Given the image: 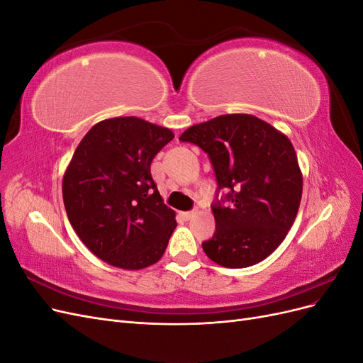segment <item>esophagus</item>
Masks as SVG:
<instances>
[{"label": "esophagus", "mask_w": 363, "mask_h": 363, "mask_svg": "<svg viewBox=\"0 0 363 363\" xmlns=\"http://www.w3.org/2000/svg\"><path fill=\"white\" fill-rule=\"evenodd\" d=\"M180 215L183 216V219H186V221H188V219H191V218H194V216H195V211H188V212H182Z\"/></svg>", "instance_id": "obj_1"}]
</instances>
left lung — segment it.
I'll list each match as a JSON object with an SVG mask.
<instances>
[{
    "label": "left lung",
    "instance_id": "obj_1",
    "mask_svg": "<svg viewBox=\"0 0 363 363\" xmlns=\"http://www.w3.org/2000/svg\"><path fill=\"white\" fill-rule=\"evenodd\" d=\"M182 142L211 159L218 188L215 233L203 242L208 259L247 268L286 238L298 212L303 177L291 140L252 115H221L188 128Z\"/></svg>",
    "mask_w": 363,
    "mask_h": 363
}]
</instances>
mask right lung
Here are the masks:
<instances>
[{"instance_id": "add662e5", "label": "right lung", "mask_w": 363, "mask_h": 363, "mask_svg": "<svg viewBox=\"0 0 363 363\" xmlns=\"http://www.w3.org/2000/svg\"><path fill=\"white\" fill-rule=\"evenodd\" d=\"M172 139L169 128L135 116L101 121L82 139L63 175V203L96 257L142 269L163 256L177 223L151 177V162Z\"/></svg>"}]
</instances>
